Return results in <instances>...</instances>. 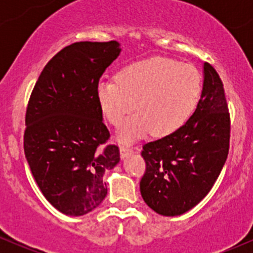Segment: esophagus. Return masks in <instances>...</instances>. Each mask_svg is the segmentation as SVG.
<instances>
[{"label":"esophagus","instance_id":"obj_1","mask_svg":"<svg viewBox=\"0 0 253 253\" xmlns=\"http://www.w3.org/2000/svg\"><path fill=\"white\" fill-rule=\"evenodd\" d=\"M132 153H133V150L129 147H125V145H121V147H120V155H121L122 159H125V158H127L128 155H131Z\"/></svg>","mask_w":253,"mask_h":253}]
</instances>
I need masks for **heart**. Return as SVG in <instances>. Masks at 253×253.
Returning a JSON list of instances; mask_svg holds the SVG:
<instances>
[{"mask_svg": "<svg viewBox=\"0 0 253 253\" xmlns=\"http://www.w3.org/2000/svg\"><path fill=\"white\" fill-rule=\"evenodd\" d=\"M202 82L193 66L167 57H152L126 66L116 79L101 78L96 86L99 106L121 142H132L150 132L168 137L187 122L200 99Z\"/></svg>", "mask_w": 253, "mask_h": 253, "instance_id": "1", "label": "heart"}]
</instances>
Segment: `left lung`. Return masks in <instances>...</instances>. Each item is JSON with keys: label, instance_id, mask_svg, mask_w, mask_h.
<instances>
[{"label": "left lung", "instance_id": "obj_1", "mask_svg": "<svg viewBox=\"0 0 253 253\" xmlns=\"http://www.w3.org/2000/svg\"><path fill=\"white\" fill-rule=\"evenodd\" d=\"M223 83L209 63L195 112L174 134L143 145L147 169L139 187L149 208L175 216L208 195L226 162L230 116Z\"/></svg>", "mask_w": 253, "mask_h": 253}]
</instances>
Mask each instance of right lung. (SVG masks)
Masks as SVG:
<instances>
[{"instance_id":"add662e5","label":"right lung","mask_w":253,"mask_h":253,"mask_svg":"<svg viewBox=\"0 0 253 253\" xmlns=\"http://www.w3.org/2000/svg\"><path fill=\"white\" fill-rule=\"evenodd\" d=\"M117 42L66 46L39 76L25 115L24 153L45 198L66 215L79 216L108 195L106 170L119 164L96 98L101 75L119 57Z\"/></svg>"}]
</instances>
